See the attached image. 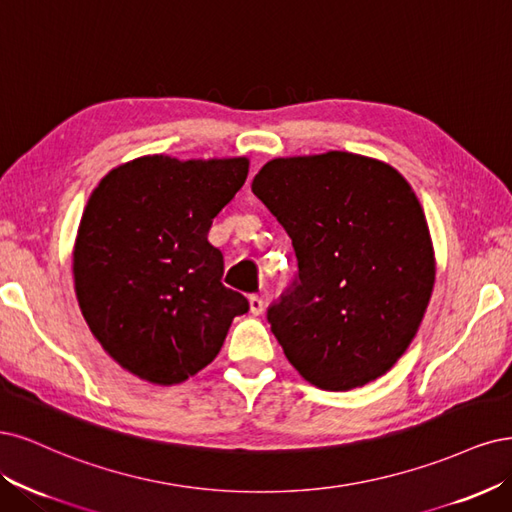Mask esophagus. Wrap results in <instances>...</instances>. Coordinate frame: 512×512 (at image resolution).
<instances>
[{"label":"esophagus","mask_w":512,"mask_h":512,"mask_svg":"<svg viewBox=\"0 0 512 512\" xmlns=\"http://www.w3.org/2000/svg\"><path fill=\"white\" fill-rule=\"evenodd\" d=\"M249 306H251L253 315L257 317V315H261L263 306H266V304H263V298H259V295H251V298H249Z\"/></svg>","instance_id":"esophagus-1"}]
</instances>
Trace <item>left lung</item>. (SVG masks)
Returning <instances> with one entry per match:
<instances>
[{"instance_id": "obj_1", "label": "left lung", "mask_w": 512, "mask_h": 512, "mask_svg": "<svg viewBox=\"0 0 512 512\" xmlns=\"http://www.w3.org/2000/svg\"><path fill=\"white\" fill-rule=\"evenodd\" d=\"M253 193L287 229L293 289L268 310L272 334L310 385L364 387L417 336L436 257L425 212L389 163L346 151L276 157Z\"/></svg>"}]
</instances>
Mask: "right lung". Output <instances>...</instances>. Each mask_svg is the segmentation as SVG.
Masks as SVG:
<instances>
[{"instance_id": "add662e5", "label": "right lung", "mask_w": 512, "mask_h": 512, "mask_svg": "<svg viewBox=\"0 0 512 512\" xmlns=\"http://www.w3.org/2000/svg\"><path fill=\"white\" fill-rule=\"evenodd\" d=\"M246 174L249 157L144 155L93 189L74 244L76 300L102 349L142 381L178 385L204 370L249 310L208 242Z\"/></svg>"}]
</instances>
